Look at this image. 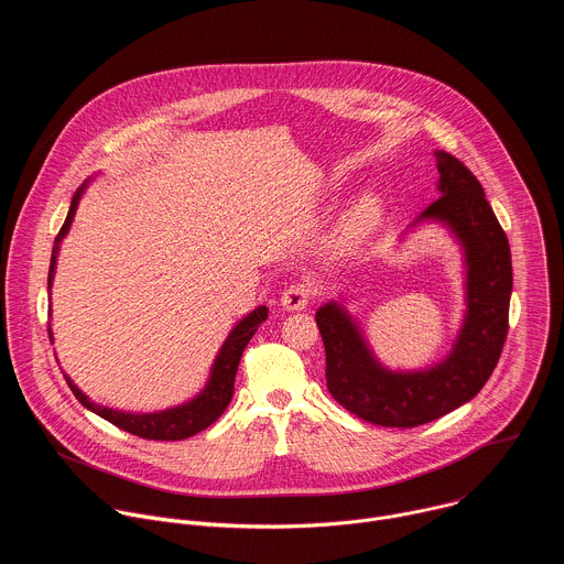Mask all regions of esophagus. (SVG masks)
Wrapping results in <instances>:
<instances>
[{
    "label": "esophagus",
    "mask_w": 564,
    "mask_h": 564,
    "mask_svg": "<svg viewBox=\"0 0 564 564\" xmlns=\"http://www.w3.org/2000/svg\"><path fill=\"white\" fill-rule=\"evenodd\" d=\"M310 299H312V288H310V283H292V285L283 292L281 305H283V310L296 312V310H303Z\"/></svg>",
    "instance_id": "obj_1"
}]
</instances>
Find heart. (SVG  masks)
Returning a JSON list of instances; mask_svg holds the SVG:
<instances>
[{
	"label": "heart",
	"instance_id": "obj_1",
	"mask_svg": "<svg viewBox=\"0 0 564 564\" xmlns=\"http://www.w3.org/2000/svg\"><path fill=\"white\" fill-rule=\"evenodd\" d=\"M386 218V203L375 192L359 194L337 218L330 234V252L339 259L361 252Z\"/></svg>",
	"mask_w": 564,
	"mask_h": 564
}]
</instances>
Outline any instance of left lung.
<instances>
[{
  "label": "left lung",
  "instance_id": "8db88e82",
  "mask_svg": "<svg viewBox=\"0 0 564 564\" xmlns=\"http://www.w3.org/2000/svg\"><path fill=\"white\" fill-rule=\"evenodd\" d=\"M435 160L440 198L409 231L440 223L462 248L466 307L451 350L426 368L390 370L341 301L324 303L314 316L326 346L330 394L346 411L377 426L413 429L466 404L491 377L509 330L513 270L507 234L485 189L459 160L446 151H435Z\"/></svg>",
  "mask_w": 564,
  "mask_h": 564
}]
</instances>
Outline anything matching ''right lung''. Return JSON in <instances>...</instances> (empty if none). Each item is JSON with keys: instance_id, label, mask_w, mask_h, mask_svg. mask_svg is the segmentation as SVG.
Segmentation results:
<instances>
[{"instance_id": "obj_1", "label": "right lung", "mask_w": 564, "mask_h": 564, "mask_svg": "<svg viewBox=\"0 0 564 564\" xmlns=\"http://www.w3.org/2000/svg\"><path fill=\"white\" fill-rule=\"evenodd\" d=\"M91 181L94 178L85 181V185L73 194L66 220H64V225H62V229L55 238L53 254H51V268H48V294H51V288H53L59 246H62L64 236L70 229V223L75 218V209L79 205V198H83V194L87 192ZM265 318H268V307L259 305L250 314H246L243 318L238 321V324L229 330L227 339L223 341V346H220V350H218V355L212 364V370H209V377H207V383L203 386V390L181 406H172V409H165V411H153V413L116 411V409L96 404L94 399H89L83 390H79L70 381L68 375H64V379H66L68 388L73 390V394H75L79 404L89 409L91 413L100 415L102 420L111 422L113 426L131 433V435H138L142 440H163V442L187 440V437L205 431L207 426H212L223 415V411L227 409V404L231 401V394H234V377H236V370H238V364H240V355H243L246 346L250 344V339L254 337V333L259 330V326L263 324ZM48 337L53 341L51 328H48Z\"/></svg>"}]
</instances>
